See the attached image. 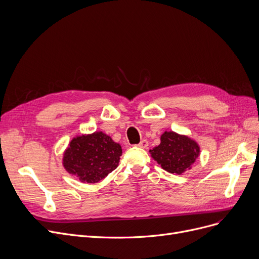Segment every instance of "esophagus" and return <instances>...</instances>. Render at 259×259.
Segmentation results:
<instances>
[{"label": "esophagus", "mask_w": 259, "mask_h": 259, "mask_svg": "<svg viewBox=\"0 0 259 259\" xmlns=\"http://www.w3.org/2000/svg\"><path fill=\"white\" fill-rule=\"evenodd\" d=\"M138 147H141V149H146L147 146H149V142H147L146 140H142L139 144H137Z\"/></svg>", "instance_id": "34e87169"}]
</instances>
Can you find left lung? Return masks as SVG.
<instances>
[{
	"instance_id": "8db88e82",
	"label": "left lung",
	"mask_w": 259,
	"mask_h": 259,
	"mask_svg": "<svg viewBox=\"0 0 259 259\" xmlns=\"http://www.w3.org/2000/svg\"><path fill=\"white\" fill-rule=\"evenodd\" d=\"M150 154L168 173L180 175L191 167L199 155V146L186 136L165 132L161 143L150 150Z\"/></svg>"
}]
</instances>
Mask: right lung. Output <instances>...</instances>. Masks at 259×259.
<instances>
[{"mask_svg":"<svg viewBox=\"0 0 259 259\" xmlns=\"http://www.w3.org/2000/svg\"><path fill=\"white\" fill-rule=\"evenodd\" d=\"M122 149L102 132L73 138L63 158V164L81 182L96 183L117 168Z\"/></svg>","mask_w":259,"mask_h":259,"instance_id":"obj_1","label":"right lung"}]
</instances>
